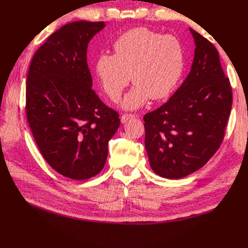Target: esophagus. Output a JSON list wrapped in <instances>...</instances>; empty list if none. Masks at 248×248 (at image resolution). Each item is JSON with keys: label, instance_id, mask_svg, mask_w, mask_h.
<instances>
[{"label": "esophagus", "instance_id": "1", "mask_svg": "<svg viewBox=\"0 0 248 248\" xmlns=\"http://www.w3.org/2000/svg\"><path fill=\"white\" fill-rule=\"evenodd\" d=\"M136 118V114L134 113H123L122 117H121V122L122 123H126L129 119Z\"/></svg>", "mask_w": 248, "mask_h": 248}]
</instances>
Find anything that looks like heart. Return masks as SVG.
<instances>
[{
    "instance_id": "1",
    "label": "heart",
    "mask_w": 248,
    "mask_h": 248,
    "mask_svg": "<svg viewBox=\"0 0 248 248\" xmlns=\"http://www.w3.org/2000/svg\"><path fill=\"white\" fill-rule=\"evenodd\" d=\"M114 54H102L95 72L104 92L117 101L131 80L135 86L125 95L122 106L137 109L148 101L168 97L178 85L185 68L180 40L147 27H135L117 38Z\"/></svg>"
}]
</instances>
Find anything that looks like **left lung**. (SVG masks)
Returning a JSON list of instances; mask_svg holds the SVG:
<instances>
[{
  "instance_id": "1",
  "label": "left lung",
  "mask_w": 248,
  "mask_h": 248,
  "mask_svg": "<svg viewBox=\"0 0 248 248\" xmlns=\"http://www.w3.org/2000/svg\"><path fill=\"white\" fill-rule=\"evenodd\" d=\"M190 31L196 47L189 75L167 103L143 117L151 167L170 179L200 170L217 152L232 106L217 47Z\"/></svg>"
}]
</instances>
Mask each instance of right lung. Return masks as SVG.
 Instances as JSON below:
<instances>
[{"label": "right lung", "mask_w": 248, "mask_h": 248, "mask_svg": "<svg viewBox=\"0 0 248 248\" xmlns=\"http://www.w3.org/2000/svg\"><path fill=\"white\" fill-rule=\"evenodd\" d=\"M105 22L75 21L37 49L26 79V119L45 160L56 172L84 180L103 170L119 113L92 89L87 47Z\"/></svg>", "instance_id": "obj_1"}]
</instances>
